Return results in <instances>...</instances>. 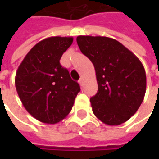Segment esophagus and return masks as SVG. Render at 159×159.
<instances>
[{
	"label": "esophagus",
	"instance_id": "esophagus-1",
	"mask_svg": "<svg viewBox=\"0 0 159 159\" xmlns=\"http://www.w3.org/2000/svg\"><path fill=\"white\" fill-rule=\"evenodd\" d=\"M78 83H79L80 86H81V87H83V84H84V82H83V77H81V78H80V80H79V81H78Z\"/></svg>",
	"mask_w": 159,
	"mask_h": 159
}]
</instances>
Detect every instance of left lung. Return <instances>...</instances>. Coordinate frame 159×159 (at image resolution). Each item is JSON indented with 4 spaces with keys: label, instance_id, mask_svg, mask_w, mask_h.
Wrapping results in <instances>:
<instances>
[{
    "label": "left lung",
    "instance_id": "obj_1",
    "mask_svg": "<svg viewBox=\"0 0 159 159\" xmlns=\"http://www.w3.org/2000/svg\"><path fill=\"white\" fill-rule=\"evenodd\" d=\"M81 52L93 63L98 92L90 99L93 114L107 125H119L135 113L146 93L147 76L140 59L106 36H79Z\"/></svg>",
    "mask_w": 159,
    "mask_h": 159
}]
</instances>
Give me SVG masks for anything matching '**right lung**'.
I'll return each instance as SVG.
<instances>
[{"label":"right lung","mask_w":159,"mask_h":159,"mask_svg":"<svg viewBox=\"0 0 159 159\" xmlns=\"http://www.w3.org/2000/svg\"><path fill=\"white\" fill-rule=\"evenodd\" d=\"M73 37L52 36L30 50L17 70L15 87L23 106L40 122L54 124L70 113L78 83L70 78L59 60Z\"/></svg>","instance_id":"obj_1"}]
</instances>
